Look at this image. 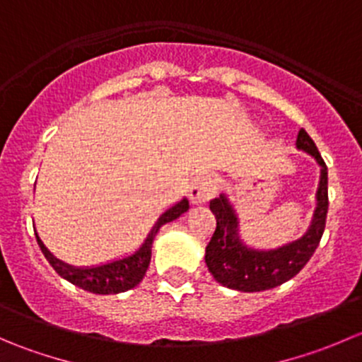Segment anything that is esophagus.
<instances>
[{"instance_id": "34e87169", "label": "esophagus", "mask_w": 362, "mask_h": 362, "mask_svg": "<svg viewBox=\"0 0 362 362\" xmlns=\"http://www.w3.org/2000/svg\"><path fill=\"white\" fill-rule=\"evenodd\" d=\"M217 178L211 177V175H202V177L194 178L191 189H189L191 202L194 204L206 203L217 192Z\"/></svg>"}]
</instances>
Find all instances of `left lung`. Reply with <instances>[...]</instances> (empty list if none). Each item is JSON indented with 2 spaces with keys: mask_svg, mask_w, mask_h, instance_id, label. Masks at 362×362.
<instances>
[{
  "mask_svg": "<svg viewBox=\"0 0 362 362\" xmlns=\"http://www.w3.org/2000/svg\"><path fill=\"white\" fill-rule=\"evenodd\" d=\"M296 147L315 158L320 166V182L317 189V208L308 231L293 243L275 250H255L243 245L238 235V217L221 194L211 199L210 210L217 218V228L206 245L204 262L208 272L218 284L242 293H259L273 289L293 279L310 261L326 228L327 206V166L320 158L315 144L305 129H299Z\"/></svg>",
  "mask_w": 362,
  "mask_h": 362,
  "instance_id": "left-lung-1",
  "label": "left lung"
}]
</instances>
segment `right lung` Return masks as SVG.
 I'll use <instances>...</instances> for the list:
<instances>
[{
    "instance_id": "1",
    "label": "right lung",
    "mask_w": 362,
    "mask_h": 362,
    "mask_svg": "<svg viewBox=\"0 0 362 362\" xmlns=\"http://www.w3.org/2000/svg\"><path fill=\"white\" fill-rule=\"evenodd\" d=\"M189 210V202L187 199H182L177 204H173L171 208H168L163 215L158 218V222L154 224V228L148 233L147 240L141 243V247L134 254L127 255V257L119 259V261L108 262V264L94 266V268H75V266L64 264L63 261L54 257L47 247L43 245L42 240L36 235V242H38L40 249H42L43 255H45L47 261L50 262L56 273L59 276H63L64 280L71 282L73 286L80 287L83 291H89L93 294H119L124 291L133 289L134 286L144 280L145 273H147L148 264H151V255H152V242H154L156 235L160 229V226H164L166 222L175 221L177 217H180L184 211Z\"/></svg>"
}]
</instances>
